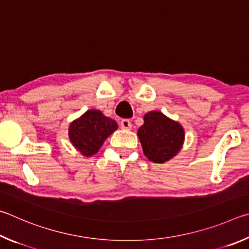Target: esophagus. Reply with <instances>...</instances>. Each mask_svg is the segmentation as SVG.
Here are the masks:
<instances>
[{
  "label": "esophagus",
  "mask_w": 249,
  "mask_h": 249,
  "mask_svg": "<svg viewBox=\"0 0 249 249\" xmlns=\"http://www.w3.org/2000/svg\"><path fill=\"white\" fill-rule=\"evenodd\" d=\"M120 125L124 130H130L132 128V124H131V121H130V120H122L120 122Z\"/></svg>",
  "instance_id": "1"
}]
</instances>
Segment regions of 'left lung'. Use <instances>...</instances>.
<instances>
[{
    "label": "left lung",
    "mask_w": 249,
    "mask_h": 249,
    "mask_svg": "<svg viewBox=\"0 0 249 249\" xmlns=\"http://www.w3.org/2000/svg\"><path fill=\"white\" fill-rule=\"evenodd\" d=\"M143 120L138 137L146 158L159 164L175 158L185 141L182 125L158 110L146 112Z\"/></svg>",
    "instance_id": "1"
}]
</instances>
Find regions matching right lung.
<instances>
[{
  "instance_id": "right-lung-1",
  "label": "right lung",
  "mask_w": 249,
  "mask_h": 249,
  "mask_svg": "<svg viewBox=\"0 0 249 249\" xmlns=\"http://www.w3.org/2000/svg\"><path fill=\"white\" fill-rule=\"evenodd\" d=\"M117 129L115 120L104 116L98 109H89L70 124L69 139L76 151L89 158L97 153L105 140Z\"/></svg>"
}]
</instances>
